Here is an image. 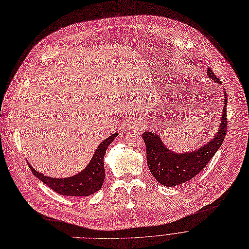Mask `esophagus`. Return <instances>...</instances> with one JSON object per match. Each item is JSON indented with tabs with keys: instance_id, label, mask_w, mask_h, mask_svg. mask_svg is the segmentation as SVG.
<instances>
[{
	"instance_id": "obj_1",
	"label": "esophagus",
	"mask_w": 249,
	"mask_h": 249,
	"mask_svg": "<svg viewBox=\"0 0 249 249\" xmlns=\"http://www.w3.org/2000/svg\"><path fill=\"white\" fill-rule=\"evenodd\" d=\"M142 126H143V123L141 121H139V120H134L133 122H131L128 125V127L130 129H140Z\"/></svg>"
}]
</instances>
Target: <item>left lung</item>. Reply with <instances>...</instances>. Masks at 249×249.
Returning a JSON list of instances; mask_svg holds the SVG:
<instances>
[{
  "label": "left lung",
  "mask_w": 249,
  "mask_h": 249,
  "mask_svg": "<svg viewBox=\"0 0 249 249\" xmlns=\"http://www.w3.org/2000/svg\"><path fill=\"white\" fill-rule=\"evenodd\" d=\"M207 74L216 83H220L211 67H209ZM227 102L228 97L224 92V106L220 125L213 139L193 152L174 153L164 145L160 135L150 131L144 132L142 137L146 145L148 167L158 182L166 187H177L194 178L208 165L220 148L228 131Z\"/></svg>",
  "instance_id": "left-lung-1"
}]
</instances>
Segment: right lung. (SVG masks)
Returning <instances> with one entry per match:
<instances>
[{
    "label": "right lung",
    "mask_w": 249,
    "mask_h": 249,
    "mask_svg": "<svg viewBox=\"0 0 249 249\" xmlns=\"http://www.w3.org/2000/svg\"><path fill=\"white\" fill-rule=\"evenodd\" d=\"M117 136L118 134L115 133L109 136V138L103 140L96 149L92 159L90 160L87 167L72 177L61 178L47 177L36 172L29 163L28 165L33 174L39 178L43 184H46L49 188L61 196H86L93 195L99 191L103 185L105 178L103 162L104 155L108 146Z\"/></svg>",
    "instance_id": "obj_1"
}]
</instances>
